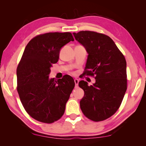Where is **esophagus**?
I'll use <instances>...</instances> for the list:
<instances>
[{
  "mask_svg": "<svg viewBox=\"0 0 146 146\" xmlns=\"http://www.w3.org/2000/svg\"><path fill=\"white\" fill-rule=\"evenodd\" d=\"M74 82H75V85H76V87H78V82H79V80H78L77 78H76L74 79Z\"/></svg>",
  "mask_w": 146,
  "mask_h": 146,
  "instance_id": "esophagus-1",
  "label": "esophagus"
}]
</instances>
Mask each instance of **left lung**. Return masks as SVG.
Segmentation results:
<instances>
[{
	"mask_svg": "<svg viewBox=\"0 0 146 146\" xmlns=\"http://www.w3.org/2000/svg\"><path fill=\"white\" fill-rule=\"evenodd\" d=\"M75 39L86 48L88 58L85 74L95 76L88 86L84 80L78 85L84 91L80 108L88 119L101 121L111 117L120 107L127 90V63L113 39L91 31L73 33Z\"/></svg>",
	"mask_w": 146,
	"mask_h": 146,
	"instance_id": "left-lung-1",
	"label": "left lung"
}]
</instances>
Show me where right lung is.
Returning <instances> with one entry per match:
<instances>
[{
	"label": "right lung",
	"mask_w": 146,
	"mask_h": 146,
	"mask_svg": "<svg viewBox=\"0 0 146 146\" xmlns=\"http://www.w3.org/2000/svg\"><path fill=\"white\" fill-rule=\"evenodd\" d=\"M70 41L72 34L47 33L33 38L26 46L16 70L17 90L29 115L44 123H52L63 115L75 82L64 76L49 78L52 64L57 63L61 48Z\"/></svg>",
	"instance_id": "add662e5"
}]
</instances>
